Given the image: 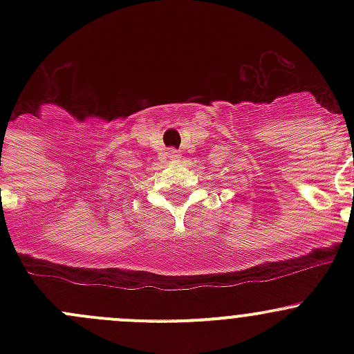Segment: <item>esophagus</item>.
<instances>
[{
	"instance_id": "34e87169",
	"label": "esophagus",
	"mask_w": 354,
	"mask_h": 354,
	"mask_svg": "<svg viewBox=\"0 0 354 354\" xmlns=\"http://www.w3.org/2000/svg\"><path fill=\"white\" fill-rule=\"evenodd\" d=\"M167 156H169L171 159H178V156H180V154H178L176 151H169V152H167Z\"/></svg>"
}]
</instances>
